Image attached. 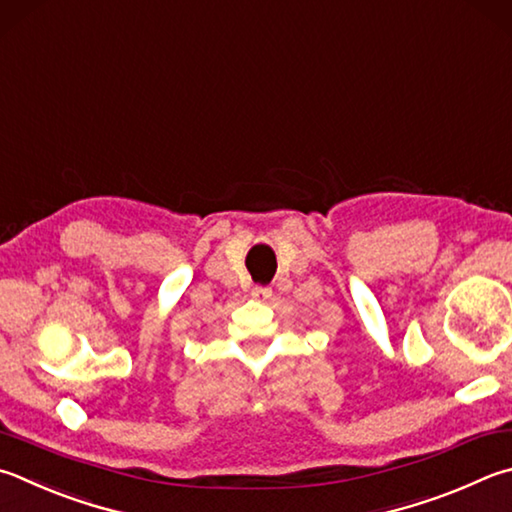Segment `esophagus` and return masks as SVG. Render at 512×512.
<instances>
[{"label":"esophagus","instance_id":"obj_1","mask_svg":"<svg viewBox=\"0 0 512 512\" xmlns=\"http://www.w3.org/2000/svg\"><path fill=\"white\" fill-rule=\"evenodd\" d=\"M250 295L255 297V300H259V302H266V300H271V295H273V291L268 286H255L253 291H250Z\"/></svg>","mask_w":512,"mask_h":512}]
</instances>
